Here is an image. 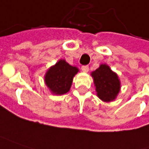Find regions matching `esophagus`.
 Segmentation results:
<instances>
[{
	"label": "esophagus",
	"instance_id": "obj_1",
	"mask_svg": "<svg viewBox=\"0 0 149 149\" xmlns=\"http://www.w3.org/2000/svg\"><path fill=\"white\" fill-rule=\"evenodd\" d=\"M81 70H82L83 72L87 73V72L89 71V67H88L87 65H83V66L81 67Z\"/></svg>",
	"mask_w": 149,
	"mask_h": 149
}]
</instances>
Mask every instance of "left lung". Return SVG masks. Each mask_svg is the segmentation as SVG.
<instances>
[{"label": "left lung", "instance_id": "1", "mask_svg": "<svg viewBox=\"0 0 149 149\" xmlns=\"http://www.w3.org/2000/svg\"><path fill=\"white\" fill-rule=\"evenodd\" d=\"M96 86L97 97L103 102L113 100L120 91V83L118 76L106 64L101 66L91 73Z\"/></svg>", "mask_w": 149, "mask_h": 149}]
</instances>
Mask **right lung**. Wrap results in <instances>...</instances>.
<instances>
[{
    "label": "right lung",
    "mask_w": 149,
    "mask_h": 149,
    "mask_svg": "<svg viewBox=\"0 0 149 149\" xmlns=\"http://www.w3.org/2000/svg\"><path fill=\"white\" fill-rule=\"evenodd\" d=\"M78 71L76 67L69 65L64 60H60L48 69L45 76L46 85L56 95L65 94L70 89L73 78Z\"/></svg>",
    "instance_id": "1"
}]
</instances>
